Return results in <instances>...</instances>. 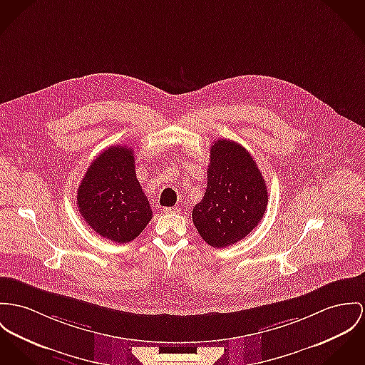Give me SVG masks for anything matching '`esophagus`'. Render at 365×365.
Instances as JSON below:
<instances>
[{"mask_svg":"<svg viewBox=\"0 0 365 365\" xmlns=\"http://www.w3.org/2000/svg\"><path fill=\"white\" fill-rule=\"evenodd\" d=\"M164 212L165 214H176V212H179V208L178 207H165Z\"/></svg>","mask_w":365,"mask_h":365,"instance_id":"obj_1","label":"esophagus"}]
</instances>
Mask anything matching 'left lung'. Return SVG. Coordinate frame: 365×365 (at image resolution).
Instances as JSON below:
<instances>
[{
  "label": "left lung",
  "instance_id": "1",
  "mask_svg": "<svg viewBox=\"0 0 365 365\" xmlns=\"http://www.w3.org/2000/svg\"><path fill=\"white\" fill-rule=\"evenodd\" d=\"M210 154L207 189L192 217L205 243L221 249L245 239L259 224L268 190L252 154L239 143L214 141Z\"/></svg>",
  "mask_w": 365,
  "mask_h": 365
}]
</instances>
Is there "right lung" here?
I'll return each mask as SVG.
<instances>
[{"mask_svg": "<svg viewBox=\"0 0 365 365\" xmlns=\"http://www.w3.org/2000/svg\"><path fill=\"white\" fill-rule=\"evenodd\" d=\"M76 198L87 225L119 245L138 237L153 218L136 178L133 150L126 145H111L91 163Z\"/></svg>", "mask_w": 365, "mask_h": 365, "instance_id": "right-lung-1", "label": "right lung"}]
</instances>
